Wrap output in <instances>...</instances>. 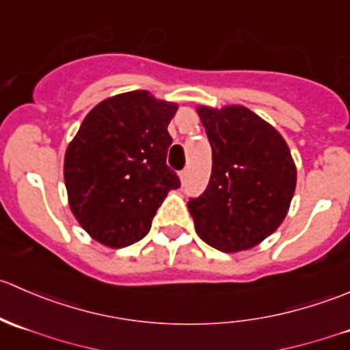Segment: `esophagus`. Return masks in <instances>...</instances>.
Instances as JSON below:
<instances>
[{
  "label": "esophagus",
  "instance_id": "obj_1",
  "mask_svg": "<svg viewBox=\"0 0 350 350\" xmlns=\"http://www.w3.org/2000/svg\"><path fill=\"white\" fill-rule=\"evenodd\" d=\"M188 174H189L188 169H183V171L179 172V178H181V181H183V183H185L186 179H188Z\"/></svg>",
  "mask_w": 350,
  "mask_h": 350
}]
</instances>
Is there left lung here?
Here are the masks:
<instances>
[{"label": "left lung", "mask_w": 350, "mask_h": 350, "mask_svg": "<svg viewBox=\"0 0 350 350\" xmlns=\"http://www.w3.org/2000/svg\"><path fill=\"white\" fill-rule=\"evenodd\" d=\"M211 146L206 189L189 198L196 232L221 252L269 237L295 195L296 167L283 137L243 107L198 108Z\"/></svg>", "instance_id": "left-lung-1"}]
</instances>
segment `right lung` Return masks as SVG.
<instances>
[{
  "instance_id": "obj_1",
  "label": "right lung",
  "mask_w": 350,
  "mask_h": 350,
  "mask_svg": "<svg viewBox=\"0 0 350 350\" xmlns=\"http://www.w3.org/2000/svg\"><path fill=\"white\" fill-rule=\"evenodd\" d=\"M174 103L130 91L96 105L69 144L64 181L74 217L108 247L147 235L169 189L181 186L167 165Z\"/></svg>"
}]
</instances>
